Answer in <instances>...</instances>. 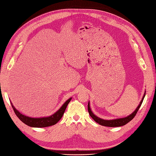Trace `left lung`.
Masks as SVG:
<instances>
[{
	"label": "left lung",
	"instance_id": "8db88e82",
	"mask_svg": "<svg viewBox=\"0 0 156 156\" xmlns=\"http://www.w3.org/2000/svg\"><path fill=\"white\" fill-rule=\"evenodd\" d=\"M145 95H146V92L144 94V96H143V97L140 101L139 105H138L135 110H134L131 113V114L129 115L127 117H123V118H119V119H112V120H105L103 119H101V118H100V117L96 116L94 113H92V112L90 109V108L89 102H88V113H89L90 116L92 117V118L94 120V121L96 122V123H98L100 125L105 126V127H121V126H123L127 123H128L129 122L131 121L134 118V116L136 115L137 112L138 111V109H139L140 107L141 106V104L143 102V100H144V98Z\"/></svg>",
	"mask_w": 156,
	"mask_h": 156
}]
</instances>
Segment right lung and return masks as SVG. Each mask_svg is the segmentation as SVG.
Wrapping results in <instances>:
<instances>
[{"instance_id":"1","label":"right lung","mask_w":156,"mask_h":156,"mask_svg":"<svg viewBox=\"0 0 156 156\" xmlns=\"http://www.w3.org/2000/svg\"><path fill=\"white\" fill-rule=\"evenodd\" d=\"M71 100V98H69L64 104L62 105V107L52 115H50L49 117H39V118H34V117H30L23 115L22 113H21L18 110H17L15 107L12 105V102L10 103L12 104V108H13L16 115L23 123L29 126V127L40 128L47 127H49V126H52L56 124L60 120L63 115H64L67 106H68V104L69 103Z\"/></svg>"}]
</instances>
